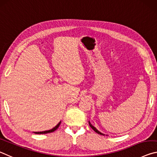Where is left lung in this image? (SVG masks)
I'll return each mask as SVG.
<instances>
[{"instance_id":"left-lung-1","label":"left lung","mask_w":157,"mask_h":157,"mask_svg":"<svg viewBox=\"0 0 157 157\" xmlns=\"http://www.w3.org/2000/svg\"><path fill=\"white\" fill-rule=\"evenodd\" d=\"M88 122H89V125L90 126V127L92 128V129H93L94 131V132H95L96 133H98V134H100V135H103V136H105V134H104V133H102L101 132H99V131H98V130H97V129H96V128L95 127H94V126L93 125H92V124H91V123H90V121H88ZM107 136V135H106Z\"/></svg>"}]
</instances>
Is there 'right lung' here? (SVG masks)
<instances>
[{
  "instance_id": "add662e5",
  "label": "right lung",
  "mask_w": 157,
  "mask_h": 157,
  "mask_svg": "<svg viewBox=\"0 0 157 157\" xmlns=\"http://www.w3.org/2000/svg\"><path fill=\"white\" fill-rule=\"evenodd\" d=\"M61 123V121L58 123V124L55 127H53V129H51L50 130H47V131H44V132H33L36 133V134H44V133H51V132H53L54 131H56V129H58V128L59 127V126H60Z\"/></svg>"
}]
</instances>
